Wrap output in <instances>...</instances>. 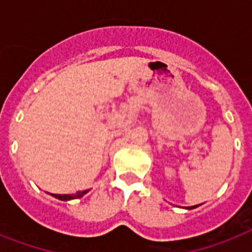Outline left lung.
<instances>
[{"label":"left lung","mask_w":252,"mask_h":252,"mask_svg":"<svg viewBox=\"0 0 252 252\" xmlns=\"http://www.w3.org/2000/svg\"><path fill=\"white\" fill-rule=\"evenodd\" d=\"M196 207H197V205H195V207H191V208H189V209H192V208H196Z\"/></svg>","instance_id":"1"}]
</instances>
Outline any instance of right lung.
I'll return each instance as SVG.
<instances>
[{"instance_id": "1", "label": "right lung", "mask_w": 252, "mask_h": 252, "mask_svg": "<svg viewBox=\"0 0 252 252\" xmlns=\"http://www.w3.org/2000/svg\"><path fill=\"white\" fill-rule=\"evenodd\" d=\"M87 192V189L86 191H82V192H78V193H77V195H57V193H53V196H55V197H57V199H60V200H70V199H77V197H81V196H84L85 193H86Z\"/></svg>"}]
</instances>
